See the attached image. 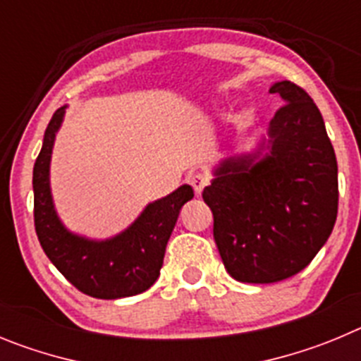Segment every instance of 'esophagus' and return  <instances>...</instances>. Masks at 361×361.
Returning <instances> with one entry per match:
<instances>
[{
  "label": "esophagus",
  "instance_id": "obj_1",
  "mask_svg": "<svg viewBox=\"0 0 361 361\" xmlns=\"http://www.w3.org/2000/svg\"><path fill=\"white\" fill-rule=\"evenodd\" d=\"M188 180H190V185H192V188L197 194H201V190L210 183V178L204 173H194Z\"/></svg>",
  "mask_w": 361,
  "mask_h": 361
}]
</instances>
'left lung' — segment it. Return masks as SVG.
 Wrapping results in <instances>:
<instances>
[{"label": "left lung", "instance_id": "8db88e82", "mask_svg": "<svg viewBox=\"0 0 361 361\" xmlns=\"http://www.w3.org/2000/svg\"><path fill=\"white\" fill-rule=\"evenodd\" d=\"M286 104L268 128V152L228 158L204 187L214 239L239 282L271 284L306 268L333 232L338 165L324 118L300 86L269 87Z\"/></svg>", "mask_w": 361, "mask_h": 361}]
</instances>
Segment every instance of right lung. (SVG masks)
I'll return each instance as SVG.
<instances>
[{
  "label": "right lung",
  "instance_id": "1",
  "mask_svg": "<svg viewBox=\"0 0 361 361\" xmlns=\"http://www.w3.org/2000/svg\"><path fill=\"white\" fill-rule=\"evenodd\" d=\"M64 109L51 116L34 165V225L47 257L77 290L95 298L133 297L149 290L164 264L165 246L180 210L194 197L190 185L149 203L140 217L116 237L92 241L68 232L57 217L50 192V158Z\"/></svg>",
  "mask_w": 361,
  "mask_h": 361
}]
</instances>
